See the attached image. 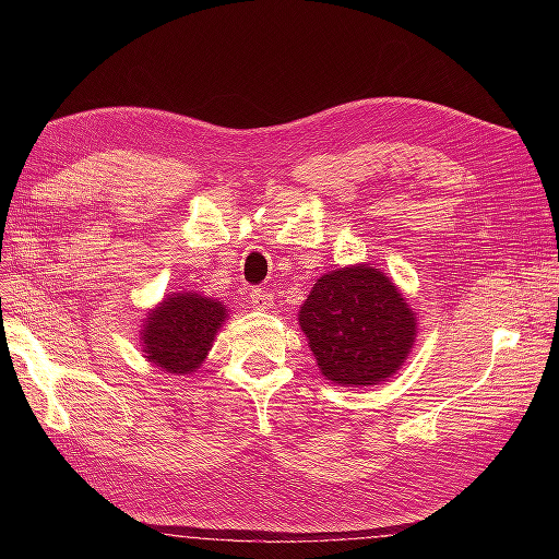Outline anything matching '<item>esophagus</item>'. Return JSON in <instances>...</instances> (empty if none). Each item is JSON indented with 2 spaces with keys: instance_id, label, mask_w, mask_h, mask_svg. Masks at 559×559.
I'll list each match as a JSON object with an SVG mask.
<instances>
[{
  "instance_id": "34e87169",
  "label": "esophagus",
  "mask_w": 559,
  "mask_h": 559,
  "mask_svg": "<svg viewBox=\"0 0 559 559\" xmlns=\"http://www.w3.org/2000/svg\"><path fill=\"white\" fill-rule=\"evenodd\" d=\"M251 306L257 310H270V306H273V294H267L263 289H251Z\"/></svg>"
}]
</instances>
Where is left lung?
Instances as JSON below:
<instances>
[{
  "label": "left lung",
  "mask_w": 559,
  "mask_h": 559,
  "mask_svg": "<svg viewBox=\"0 0 559 559\" xmlns=\"http://www.w3.org/2000/svg\"><path fill=\"white\" fill-rule=\"evenodd\" d=\"M321 376L341 386L392 378L408 359L417 317L396 284L368 263L321 275L298 312Z\"/></svg>",
  "instance_id": "left-lung-1"
}]
</instances>
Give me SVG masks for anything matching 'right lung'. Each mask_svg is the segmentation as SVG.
I'll list each match as a JSON object with an SVG mask.
<instances>
[{
	"mask_svg": "<svg viewBox=\"0 0 559 559\" xmlns=\"http://www.w3.org/2000/svg\"><path fill=\"white\" fill-rule=\"evenodd\" d=\"M228 319L222 300L200 294H173L146 314L144 357L175 376H189L207 359L214 337Z\"/></svg>",
	"mask_w": 559,
	"mask_h": 559,
	"instance_id": "add662e5",
	"label": "right lung"
}]
</instances>
